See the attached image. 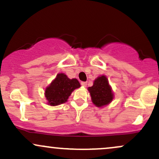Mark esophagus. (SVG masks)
I'll use <instances>...</instances> for the list:
<instances>
[{"label": "esophagus", "mask_w": 159, "mask_h": 159, "mask_svg": "<svg viewBox=\"0 0 159 159\" xmlns=\"http://www.w3.org/2000/svg\"><path fill=\"white\" fill-rule=\"evenodd\" d=\"M81 86H83V87H87V82H85V81H82L81 83Z\"/></svg>", "instance_id": "1"}]
</instances>
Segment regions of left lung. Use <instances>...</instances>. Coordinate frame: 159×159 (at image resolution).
Segmentation results:
<instances>
[{"mask_svg":"<svg viewBox=\"0 0 159 159\" xmlns=\"http://www.w3.org/2000/svg\"><path fill=\"white\" fill-rule=\"evenodd\" d=\"M93 103L97 107H103L111 102L114 93L106 76H99L95 80L93 85L88 87Z\"/></svg>","mask_w":159,"mask_h":159,"instance_id":"1","label":"left lung"}]
</instances>
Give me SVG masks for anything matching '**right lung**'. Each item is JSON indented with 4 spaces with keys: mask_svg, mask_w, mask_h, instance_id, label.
I'll list each match as a JSON object with an SVG mask.
<instances>
[{
    "mask_svg": "<svg viewBox=\"0 0 159 159\" xmlns=\"http://www.w3.org/2000/svg\"><path fill=\"white\" fill-rule=\"evenodd\" d=\"M81 87L76 78H69L63 73L57 75L45 91V96L48 105L52 106L65 103L74 90Z\"/></svg>",
    "mask_w": 159,
    "mask_h": 159,
    "instance_id": "right-lung-1",
    "label": "right lung"
}]
</instances>
